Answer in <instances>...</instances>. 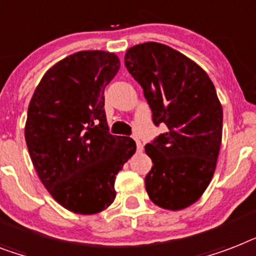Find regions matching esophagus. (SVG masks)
Wrapping results in <instances>:
<instances>
[{
	"label": "esophagus",
	"instance_id": "obj_1",
	"mask_svg": "<svg viewBox=\"0 0 256 256\" xmlns=\"http://www.w3.org/2000/svg\"><path fill=\"white\" fill-rule=\"evenodd\" d=\"M135 143H136V151H138V152H142V151H143L142 142H140L139 139H135Z\"/></svg>",
	"mask_w": 256,
	"mask_h": 256
}]
</instances>
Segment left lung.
<instances>
[{"instance_id": "1", "label": "left lung", "mask_w": 256, "mask_h": 256, "mask_svg": "<svg viewBox=\"0 0 256 256\" xmlns=\"http://www.w3.org/2000/svg\"><path fill=\"white\" fill-rule=\"evenodd\" d=\"M124 66L143 88L154 124L167 132L146 144L154 166L150 200L167 210L196 202L210 182L222 140V105L208 74L170 46L147 42L126 51Z\"/></svg>"}]
</instances>
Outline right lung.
I'll return each mask as SVG.
<instances>
[{"mask_svg":"<svg viewBox=\"0 0 256 256\" xmlns=\"http://www.w3.org/2000/svg\"><path fill=\"white\" fill-rule=\"evenodd\" d=\"M106 51H80L50 68L31 97L24 139L42 184L67 210L96 214L116 198L114 180L134 155L128 136L109 134L105 86L120 70Z\"/></svg>","mask_w":256,"mask_h":256,"instance_id":"add662e5","label":"right lung"}]
</instances>
